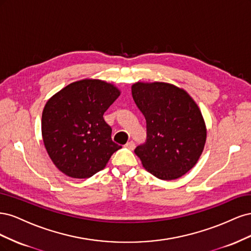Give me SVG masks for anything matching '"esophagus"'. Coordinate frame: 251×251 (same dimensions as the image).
<instances>
[{
  "label": "esophagus",
  "mask_w": 251,
  "mask_h": 251,
  "mask_svg": "<svg viewBox=\"0 0 251 251\" xmlns=\"http://www.w3.org/2000/svg\"><path fill=\"white\" fill-rule=\"evenodd\" d=\"M126 148L128 149V150H134L135 149V143L133 141H128L126 144Z\"/></svg>",
  "instance_id": "esophagus-1"
}]
</instances>
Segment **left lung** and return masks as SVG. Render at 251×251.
<instances>
[{"label": "left lung", "instance_id": "1", "mask_svg": "<svg viewBox=\"0 0 251 251\" xmlns=\"http://www.w3.org/2000/svg\"><path fill=\"white\" fill-rule=\"evenodd\" d=\"M132 96L147 120V142L135 149L143 168L175 180L192 170L204 150L206 126L185 90L168 82H135Z\"/></svg>", "mask_w": 251, "mask_h": 251}]
</instances>
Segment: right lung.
I'll use <instances>...</instances> for the list:
<instances>
[{"label": "right lung", "instance_id": "add662e5", "mask_svg": "<svg viewBox=\"0 0 251 251\" xmlns=\"http://www.w3.org/2000/svg\"><path fill=\"white\" fill-rule=\"evenodd\" d=\"M119 95L120 90L113 83L86 78L66 86L45 104V148L52 162L68 177H92L121 149L112 141V128L103 119Z\"/></svg>", "mask_w": 251, "mask_h": 251}]
</instances>
